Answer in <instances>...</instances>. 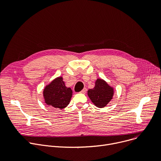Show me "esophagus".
<instances>
[{
  "label": "esophagus",
  "mask_w": 161,
  "mask_h": 161,
  "mask_svg": "<svg viewBox=\"0 0 161 161\" xmlns=\"http://www.w3.org/2000/svg\"><path fill=\"white\" fill-rule=\"evenodd\" d=\"M86 92H87V89H86V88H84L80 92L85 94V93H86Z\"/></svg>",
  "instance_id": "1"
}]
</instances>
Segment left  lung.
I'll list each match as a JSON object with an SVG mask.
<instances>
[{"instance_id": "left-lung-1", "label": "left lung", "mask_w": 161, "mask_h": 161, "mask_svg": "<svg viewBox=\"0 0 161 161\" xmlns=\"http://www.w3.org/2000/svg\"><path fill=\"white\" fill-rule=\"evenodd\" d=\"M113 89L104 80L98 79L95 82V87L87 92L92 102L98 108H102L112 99Z\"/></svg>"}]
</instances>
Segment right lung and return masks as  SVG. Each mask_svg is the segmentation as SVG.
I'll list each match as a JSON object with an SVG mask.
<instances>
[{
    "label": "right lung",
    "instance_id": "add662e5",
    "mask_svg": "<svg viewBox=\"0 0 161 161\" xmlns=\"http://www.w3.org/2000/svg\"><path fill=\"white\" fill-rule=\"evenodd\" d=\"M72 95V91L65 86L62 77L57 78L52 81L43 91L45 103L60 109L66 108L69 105Z\"/></svg>",
    "mask_w": 161,
    "mask_h": 161
}]
</instances>
